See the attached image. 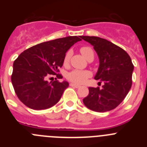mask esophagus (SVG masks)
<instances>
[{"instance_id": "esophagus-1", "label": "esophagus", "mask_w": 147, "mask_h": 147, "mask_svg": "<svg viewBox=\"0 0 147 147\" xmlns=\"http://www.w3.org/2000/svg\"><path fill=\"white\" fill-rule=\"evenodd\" d=\"M70 86L73 87V88H80V85H75V84H74V83H71V84H70Z\"/></svg>"}]
</instances>
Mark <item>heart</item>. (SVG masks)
<instances>
[{"label":"heart","mask_w":147,"mask_h":147,"mask_svg":"<svg viewBox=\"0 0 147 147\" xmlns=\"http://www.w3.org/2000/svg\"><path fill=\"white\" fill-rule=\"evenodd\" d=\"M80 52L82 54L83 57L85 59H89L90 57H94V53L93 51L90 47L88 46H83L80 49ZM71 52L70 51H67L65 54L64 59H63V63L64 65H67L68 63L71 58ZM91 76V73L89 71H80V70H73L71 72H69L67 74V79L70 82L76 84H83L87 81L88 78Z\"/></svg>","instance_id":"1"}]
</instances>
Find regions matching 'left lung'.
<instances>
[{"instance_id":"left-lung-1","label":"left lung","mask_w":147,"mask_h":147,"mask_svg":"<svg viewBox=\"0 0 147 147\" xmlns=\"http://www.w3.org/2000/svg\"><path fill=\"white\" fill-rule=\"evenodd\" d=\"M98 54L99 67L95 80L103 82L101 88H89V94L83 99L90 110L107 112L118 107L125 98L132 86L134 65L130 57L118 45L98 37L82 36Z\"/></svg>"}]
</instances>
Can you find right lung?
Instances as JSON below:
<instances>
[{
	"label": "right lung",
	"mask_w": 147,
	"mask_h": 147,
	"mask_svg": "<svg viewBox=\"0 0 147 147\" xmlns=\"http://www.w3.org/2000/svg\"><path fill=\"white\" fill-rule=\"evenodd\" d=\"M82 36H69L37 44L25 50L13 64L11 76L17 96L26 106L33 110H45L59 102L67 82L62 79L59 68L63 65L65 54ZM55 76V80H46Z\"/></svg>",
	"instance_id": "1"
}]
</instances>
